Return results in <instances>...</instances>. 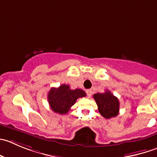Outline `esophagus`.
<instances>
[{
	"mask_svg": "<svg viewBox=\"0 0 157 157\" xmlns=\"http://www.w3.org/2000/svg\"><path fill=\"white\" fill-rule=\"evenodd\" d=\"M86 93H87L88 95L90 96V95L92 94V89H87V90H86Z\"/></svg>",
	"mask_w": 157,
	"mask_h": 157,
	"instance_id": "34e87169",
	"label": "esophagus"
}]
</instances>
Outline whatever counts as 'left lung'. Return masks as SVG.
I'll use <instances>...</instances> for the list:
<instances>
[{
    "mask_svg": "<svg viewBox=\"0 0 157 157\" xmlns=\"http://www.w3.org/2000/svg\"><path fill=\"white\" fill-rule=\"evenodd\" d=\"M93 98L98 105V112L104 118L110 119L119 114V101L111 92L105 91L104 93H96Z\"/></svg>",
    "mask_w": 157,
    "mask_h": 157,
    "instance_id": "left-lung-1",
    "label": "left lung"
}]
</instances>
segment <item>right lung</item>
Segmentation results:
<instances>
[{"label":"right lung","mask_w":157,"mask_h":157,"mask_svg":"<svg viewBox=\"0 0 157 157\" xmlns=\"http://www.w3.org/2000/svg\"><path fill=\"white\" fill-rule=\"evenodd\" d=\"M86 95L80 89H70V86L63 84L59 88H52L48 94V100L52 111L61 115L66 114L76 100Z\"/></svg>","instance_id":"obj_1"}]
</instances>
